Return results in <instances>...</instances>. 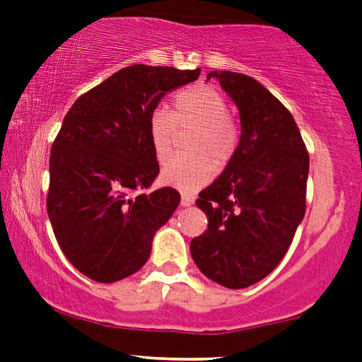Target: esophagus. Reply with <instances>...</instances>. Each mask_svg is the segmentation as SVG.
<instances>
[{
  "mask_svg": "<svg viewBox=\"0 0 362 362\" xmlns=\"http://www.w3.org/2000/svg\"><path fill=\"white\" fill-rule=\"evenodd\" d=\"M192 204H194V197L189 196V194H182L181 196V206L187 207V206H192Z\"/></svg>",
  "mask_w": 362,
  "mask_h": 362,
  "instance_id": "34e87169",
  "label": "esophagus"
}]
</instances>
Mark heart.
I'll return each instance as SVG.
<instances>
[{
  "label": "heart",
  "instance_id": "obj_1",
  "mask_svg": "<svg viewBox=\"0 0 362 362\" xmlns=\"http://www.w3.org/2000/svg\"><path fill=\"white\" fill-rule=\"evenodd\" d=\"M224 95L214 87L197 83L180 90L173 98V112L155 107L148 115L146 132L151 150L160 163L166 161L175 145L177 128L197 127L191 141V158H173L161 171V182L182 192H194L214 176V165H224L234 156L239 132L227 115Z\"/></svg>",
  "mask_w": 362,
  "mask_h": 362
}]
</instances>
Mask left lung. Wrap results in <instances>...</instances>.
<instances>
[{
	"mask_svg": "<svg viewBox=\"0 0 362 362\" xmlns=\"http://www.w3.org/2000/svg\"><path fill=\"white\" fill-rule=\"evenodd\" d=\"M235 102L242 135L224 173L199 192L204 234L191 240L197 269L227 288H245L274 272L306 209L310 156L293 115L245 74L212 71Z\"/></svg>",
	"mask_w": 362,
	"mask_h": 362,
	"instance_id": "1",
	"label": "left lung"
}]
</instances>
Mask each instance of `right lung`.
Instances as JSON below:
<instances>
[{
  "label": "right lung",
  "mask_w": 362,
  "mask_h": 362,
  "mask_svg": "<svg viewBox=\"0 0 362 362\" xmlns=\"http://www.w3.org/2000/svg\"><path fill=\"white\" fill-rule=\"evenodd\" d=\"M199 74L128 66L64 117L49 160L47 214L64 255L88 279L112 284L140 270L180 204L173 187L145 192L160 173L146 123L168 92Z\"/></svg>",
  "instance_id": "right-lung-1"
}]
</instances>
